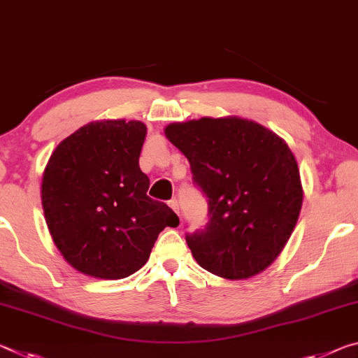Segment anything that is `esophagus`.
Masks as SVG:
<instances>
[{"label":"esophagus","instance_id":"esophagus-1","mask_svg":"<svg viewBox=\"0 0 358 358\" xmlns=\"http://www.w3.org/2000/svg\"><path fill=\"white\" fill-rule=\"evenodd\" d=\"M169 208H171L176 214H179V209H180V204H179V200L178 198H171V200L168 201Z\"/></svg>","mask_w":358,"mask_h":358}]
</instances>
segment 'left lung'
<instances>
[{
    "label": "left lung",
    "instance_id": "8db88e82",
    "mask_svg": "<svg viewBox=\"0 0 358 358\" xmlns=\"http://www.w3.org/2000/svg\"><path fill=\"white\" fill-rule=\"evenodd\" d=\"M165 134L208 198L206 225L185 234L198 265L225 279H248L271 265L303 203L300 171L285 141L238 117L171 124Z\"/></svg>",
    "mask_w": 358,
    "mask_h": 358
}]
</instances>
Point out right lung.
Returning <instances> with one entry per match:
<instances>
[{
	"instance_id": "1",
	"label": "right lung",
	"mask_w": 358,
	"mask_h": 358,
	"mask_svg": "<svg viewBox=\"0 0 358 358\" xmlns=\"http://www.w3.org/2000/svg\"><path fill=\"white\" fill-rule=\"evenodd\" d=\"M145 125L103 120L79 128L43 176L47 227L66 262L87 276L124 279L148 262L158 234L178 227L168 204L148 196L139 168Z\"/></svg>"
}]
</instances>
